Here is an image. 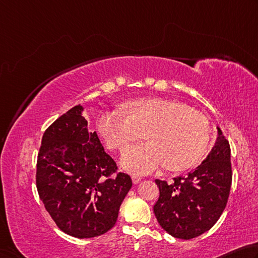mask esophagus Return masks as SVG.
<instances>
[{"label": "esophagus", "mask_w": 258, "mask_h": 258, "mask_svg": "<svg viewBox=\"0 0 258 258\" xmlns=\"http://www.w3.org/2000/svg\"><path fill=\"white\" fill-rule=\"evenodd\" d=\"M132 178H133V182H134V183H136V184H137V183H139V182H141V181H142V178H141V177H139V175H136V174H134Z\"/></svg>", "instance_id": "1"}]
</instances>
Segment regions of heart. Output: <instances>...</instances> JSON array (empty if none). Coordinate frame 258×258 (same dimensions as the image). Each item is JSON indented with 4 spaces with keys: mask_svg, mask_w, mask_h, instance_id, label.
Returning a JSON list of instances; mask_svg holds the SVG:
<instances>
[{
    "mask_svg": "<svg viewBox=\"0 0 258 258\" xmlns=\"http://www.w3.org/2000/svg\"><path fill=\"white\" fill-rule=\"evenodd\" d=\"M97 129L106 147L121 153L146 133L148 143L132 147L122 157L123 168L139 174L161 165L172 171L190 168L210 142V123L204 115L165 98L136 99L128 104V113L104 112Z\"/></svg>",
    "mask_w": 258,
    "mask_h": 258,
    "instance_id": "heart-1",
    "label": "heart"
}]
</instances>
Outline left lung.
<instances>
[{
  "label": "left lung",
  "instance_id": "8db88e82",
  "mask_svg": "<svg viewBox=\"0 0 258 258\" xmlns=\"http://www.w3.org/2000/svg\"><path fill=\"white\" fill-rule=\"evenodd\" d=\"M230 145L218 128V139L195 170L173 178L156 179L160 197L154 205L157 222L171 236L192 239L210 230L227 206L232 182Z\"/></svg>",
  "mask_w": 258,
  "mask_h": 258
}]
</instances>
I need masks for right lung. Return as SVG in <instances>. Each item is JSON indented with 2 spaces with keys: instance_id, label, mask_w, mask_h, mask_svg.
Instances as JSON below:
<instances>
[{
  "instance_id": "add662e5",
  "label": "right lung",
  "mask_w": 258,
  "mask_h": 258,
  "mask_svg": "<svg viewBox=\"0 0 258 258\" xmlns=\"http://www.w3.org/2000/svg\"><path fill=\"white\" fill-rule=\"evenodd\" d=\"M76 105L45 130L37 156L36 186L58 229L76 238L101 236L114 227L133 181L117 172L96 132L89 133Z\"/></svg>"
}]
</instances>
